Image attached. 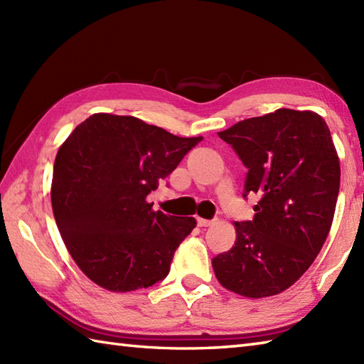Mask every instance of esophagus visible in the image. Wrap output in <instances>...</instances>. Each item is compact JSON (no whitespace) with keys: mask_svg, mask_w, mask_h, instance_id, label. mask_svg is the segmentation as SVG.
Listing matches in <instances>:
<instances>
[{"mask_svg":"<svg viewBox=\"0 0 364 364\" xmlns=\"http://www.w3.org/2000/svg\"><path fill=\"white\" fill-rule=\"evenodd\" d=\"M197 222H198L200 227H211L214 223V220H206V219H202V218H198Z\"/></svg>","mask_w":364,"mask_h":364,"instance_id":"1","label":"esophagus"}]
</instances>
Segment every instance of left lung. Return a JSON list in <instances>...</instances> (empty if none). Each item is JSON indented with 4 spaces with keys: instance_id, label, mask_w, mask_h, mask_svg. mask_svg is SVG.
<instances>
[{
    "instance_id": "1",
    "label": "left lung",
    "mask_w": 364,
    "mask_h": 364,
    "mask_svg": "<svg viewBox=\"0 0 364 364\" xmlns=\"http://www.w3.org/2000/svg\"><path fill=\"white\" fill-rule=\"evenodd\" d=\"M219 137L249 168L244 197L259 200L253 220L235 222L233 249L213 258L215 278L239 296H275L313 264L333 222L341 167L330 129L319 114L282 107Z\"/></svg>"
}]
</instances>
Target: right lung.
I'll return each instance as SVG.
<instances>
[{"instance_id": "add662e5", "label": "right lung", "mask_w": 364, "mask_h": 364, "mask_svg": "<svg viewBox=\"0 0 364 364\" xmlns=\"http://www.w3.org/2000/svg\"><path fill=\"white\" fill-rule=\"evenodd\" d=\"M198 137H178L131 115L98 112L80 123L54 161L51 205L82 274L112 292L166 278L194 218L153 211L146 196Z\"/></svg>"}]
</instances>
